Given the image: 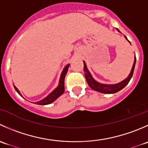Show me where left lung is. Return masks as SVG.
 <instances>
[{
  "mask_svg": "<svg viewBox=\"0 0 148 148\" xmlns=\"http://www.w3.org/2000/svg\"><path fill=\"white\" fill-rule=\"evenodd\" d=\"M117 31L120 32L118 29ZM125 38L127 40L126 36H125ZM135 62H136V57L135 56V60H134V63L133 65H132V68L131 69L130 73L129 76L125 79V80H123L121 82L118 83V84H101L97 82L96 80H95L93 79V77H92L91 75L90 72L88 70L87 67H86V63L84 62V75H85V78H86V82H87L88 85L92 88V89L95 91H97V92H102V93H104V94H114L116 93V92H119L120 91L121 89H123L128 83H129L130 80L132 78V75H133V72H134V69H135Z\"/></svg>",
  "mask_w": 148,
  "mask_h": 148,
  "instance_id": "left-lung-1",
  "label": "left lung"
}]
</instances>
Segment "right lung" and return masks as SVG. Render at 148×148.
<instances>
[{"instance_id":"right-lung-1","label":"right lung","mask_w":148,"mask_h":148,"mask_svg":"<svg viewBox=\"0 0 148 148\" xmlns=\"http://www.w3.org/2000/svg\"><path fill=\"white\" fill-rule=\"evenodd\" d=\"M69 66V64H67L64 69V70L62 71V74H61L60 77V79H59V86L51 92V93L49 94L46 97L44 98V99H41V100L38 101V102H36V104H40V105H46V104H51V102H53V101L56 100L59 96L62 95L64 92V79H65V76L66 74L67 71H68V69ZM15 89H16V92L19 94V95L21 96V94L20 93L18 89L14 86Z\"/></svg>"}]
</instances>
